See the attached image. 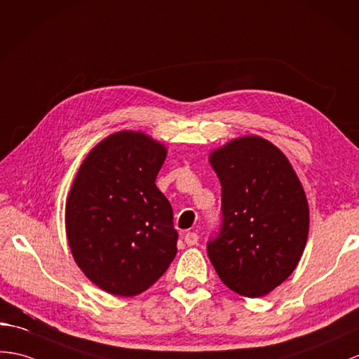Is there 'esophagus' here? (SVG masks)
I'll return each mask as SVG.
<instances>
[{
  "label": "esophagus",
  "mask_w": 359,
  "mask_h": 359,
  "mask_svg": "<svg viewBox=\"0 0 359 359\" xmlns=\"http://www.w3.org/2000/svg\"><path fill=\"white\" fill-rule=\"evenodd\" d=\"M185 243L188 246H196L198 243V236L196 232H187L185 234Z\"/></svg>",
  "instance_id": "obj_1"
}]
</instances>
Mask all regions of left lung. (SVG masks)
I'll return each instance as SVG.
<instances>
[{
  "mask_svg": "<svg viewBox=\"0 0 359 359\" xmlns=\"http://www.w3.org/2000/svg\"><path fill=\"white\" fill-rule=\"evenodd\" d=\"M222 228L208 257L236 294L268 295L297 268L309 234V205L292 165L269 140L243 136L214 149Z\"/></svg>",
  "mask_w": 359,
  "mask_h": 359,
  "instance_id": "left-lung-1",
  "label": "left lung"
}]
</instances>
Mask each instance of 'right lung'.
I'll list each match as a JSON object with an SVG mask.
<instances>
[{"label":"right lung","mask_w":359,"mask_h":359,"mask_svg":"<svg viewBox=\"0 0 359 359\" xmlns=\"http://www.w3.org/2000/svg\"><path fill=\"white\" fill-rule=\"evenodd\" d=\"M166 148L140 131H119L91 149L65 203L74 262L105 292L135 297L177 254L172 208L156 187Z\"/></svg>","instance_id":"add662e5"}]
</instances>
